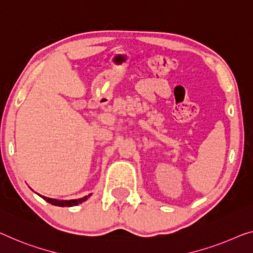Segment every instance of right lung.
<instances>
[{"instance_id":"obj_1","label":"right lung","mask_w":253,"mask_h":253,"mask_svg":"<svg viewBox=\"0 0 253 253\" xmlns=\"http://www.w3.org/2000/svg\"><path fill=\"white\" fill-rule=\"evenodd\" d=\"M89 195H86V197L82 198V199H77V200H69V201H59V200H55V199H50V198H45L42 197L45 201H47L48 203H51V205L53 206H59V207H73V206H77L79 203L84 202L86 199H87Z\"/></svg>"}]
</instances>
